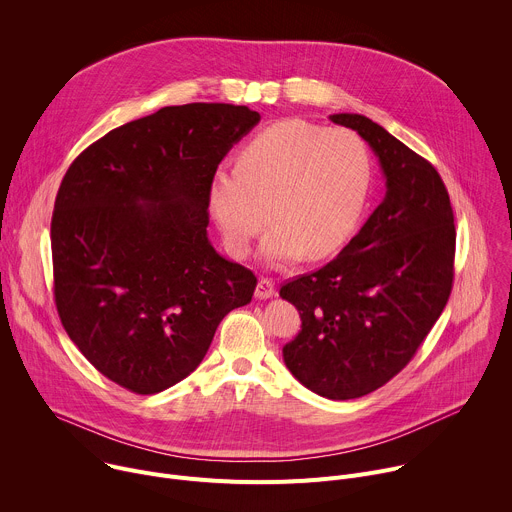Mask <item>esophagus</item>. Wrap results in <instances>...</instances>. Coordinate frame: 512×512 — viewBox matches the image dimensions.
Wrapping results in <instances>:
<instances>
[{"label":"esophagus","mask_w":512,"mask_h":512,"mask_svg":"<svg viewBox=\"0 0 512 512\" xmlns=\"http://www.w3.org/2000/svg\"><path fill=\"white\" fill-rule=\"evenodd\" d=\"M275 296V283L269 277H261L255 287V298L257 300H269Z\"/></svg>","instance_id":"esophagus-1"}]
</instances>
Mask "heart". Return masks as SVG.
<instances>
[{
    "label": "heart",
    "mask_w": 512,
    "mask_h": 512,
    "mask_svg": "<svg viewBox=\"0 0 512 512\" xmlns=\"http://www.w3.org/2000/svg\"><path fill=\"white\" fill-rule=\"evenodd\" d=\"M371 186V156L348 129L287 119L253 135L237 168H218L206 188L212 221L233 257L275 223L261 243L267 263L304 253L322 259L352 235Z\"/></svg>",
    "instance_id": "heart-1"
}]
</instances>
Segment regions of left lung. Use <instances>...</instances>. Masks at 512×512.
<instances>
[{"instance_id": "1", "label": "left lung", "mask_w": 512, "mask_h": 512, "mask_svg": "<svg viewBox=\"0 0 512 512\" xmlns=\"http://www.w3.org/2000/svg\"><path fill=\"white\" fill-rule=\"evenodd\" d=\"M330 119L371 145L387 192L330 263L283 283L279 296L302 318L300 334L283 346L285 367L310 391L346 401L401 373L442 316L456 227L446 184L425 158L369 117Z\"/></svg>"}]
</instances>
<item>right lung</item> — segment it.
I'll return each mask as SVG.
<instances>
[{"mask_svg": "<svg viewBox=\"0 0 512 512\" xmlns=\"http://www.w3.org/2000/svg\"><path fill=\"white\" fill-rule=\"evenodd\" d=\"M259 119L229 103L164 107L91 143L62 178L56 310L83 356L131 393L186 379L221 320L253 298V271L208 241L206 188Z\"/></svg>", "mask_w": 512, "mask_h": 512, "instance_id": "1", "label": "right lung"}]
</instances>
